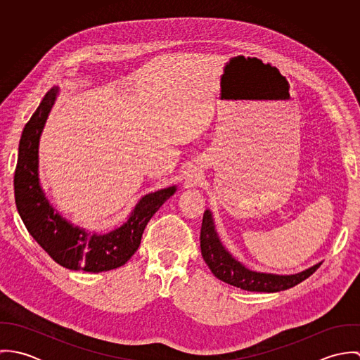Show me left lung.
Masks as SVG:
<instances>
[{
  "instance_id": "8db88e82",
  "label": "left lung",
  "mask_w": 360,
  "mask_h": 360,
  "mask_svg": "<svg viewBox=\"0 0 360 360\" xmlns=\"http://www.w3.org/2000/svg\"><path fill=\"white\" fill-rule=\"evenodd\" d=\"M201 254L219 280L251 292H278L288 290L311 276L321 262L292 274L264 273L248 269L223 245L210 209H206L201 229Z\"/></svg>"
}]
</instances>
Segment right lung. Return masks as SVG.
Instances as JSON below:
<instances>
[{
	"label": "right lung",
	"mask_w": 360,
	"mask_h": 360,
	"mask_svg": "<svg viewBox=\"0 0 360 360\" xmlns=\"http://www.w3.org/2000/svg\"><path fill=\"white\" fill-rule=\"evenodd\" d=\"M58 96L59 87H52L22 131L13 179L19 216L30 236L60 266L89 273L117 269L136 254L147 223L177 186L143 195L127 219L106 233L90 231L63 217L47 198L39 172L40 137Z\"/></svg>",
	"instance_id": "1"
}]
</instances>
